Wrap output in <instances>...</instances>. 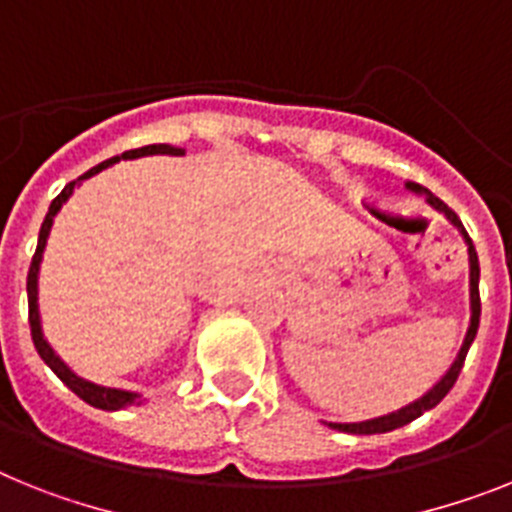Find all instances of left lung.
Here are the masks:
<instances>
[{
	"label": "left lung",
	"mask_w": 512,
	"mask_h": 512,
	"mask_svg": "<svg viewBox=\"0 0 512 512\" xmlns=\"http://www.w3.org/2000/svg\"><path fill=\"white\" fill-rule=\"evenodd\" d=\"M409 190L414 192H424L427 195V203L432 205V208H437L440 213H445V216L450 218V223L453 226H458L463 234V239L468 242V265H471V322H468V330H466V338H463V346L461 351H458V356H455L453 367L445 372V377H442L440 382H437L435 388L429 390L427 395H422L419 401L409 403L406 409L401 411H393V414L388 416H380V419H369V422H359V424H328V427L338 429V432H349V435H380V432H390V429H398L403 427V424L414 422V419H419V416L424 414V411L435 409L437 403L445 398V395L450 393V388L455 385V380H458V375H461L463 369V362H466V354L468 349H471V343H474L476 338V330H479V315H482V299H479V257H476V249L474 244H471V239H468L466 229H463L461 218L455 216V210L448 208V205L442 203L440 197H435L432 192L422 190L416 182H409Z\"/></svg>",
	"instance_id": "obj_1"
}]
</instances>
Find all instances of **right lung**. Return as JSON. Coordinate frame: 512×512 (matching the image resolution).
<instances>
[{"label": "right lung", "mask_w": 512, "mask_h": 512, "mask_svg": "<svg viewBox=\"0 0 512 512\" xmlns=\"http://www.w3.org/2000/svg\"><path fill=\"white\" fill-rule=\"evenodd\" d=\"M156 153H169V156H182L184 150L182 148H171V145H145V148H135V150H124L122 156H114L109 158V161L98 163V166H93L90 171H85L80 179H75V182H70L67 187H64L62 192H59L54 200H51L49 205V213H46L44 223H41V234H38V247H36V255H33V260H30V270H28V322H30V336H33V346H36L38 356L44 359L46 364L51 367V372L59 377V380L67 385V388L72 390V393L77 395V398H83L85 403H90V406H96V409H103V411H119L124 409V406H130V403H135L137 395L135 393H127V390H114V388H101V385H93V382L88 380H80V377L72 372L67 364L59 359L54 351H51V346L46 343L44 333H41V320H38V304H36V281H38V263H41V255H44V247H46V236H49V229L51 223H54V216H57V210L62 208V203L67 200V197L72 195V190H75L77 182H83V179H88V176L98 174L101 169H106V166H111V163H117L119 158H140V156H156Z\"/></svg>", "instance_id": "1"}]
</instances>
